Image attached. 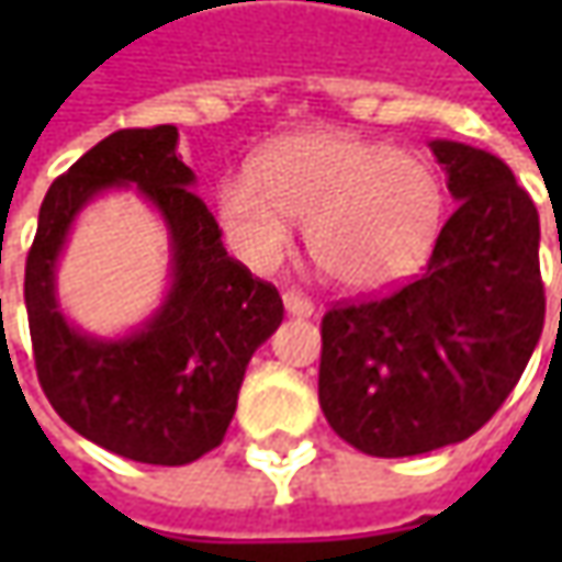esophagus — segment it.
<instances>
[{"label":"esophagus","instance_id":"esophagus-1","mask_svg":"<svg viewBox=\"0 0 562 562\" xmlns=\"http://www.w3.org/2000/svg\"><path fill=\"white\" fill-rule=\"evenodd\" d=\"M284 310L300 318H310L315 313V303L303 291H288L284 293Z\"/></svg>","mask_w":562,"mask_h":562}]
</instances>
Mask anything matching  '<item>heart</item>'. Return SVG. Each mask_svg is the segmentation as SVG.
I'll list each match as a JSON object with an SVG mask.
<instances>
[{
  "label": "heart",
  "mask_w": 562,
  "mask_h": 562,
  "mask_svg": "<svg viewBox=\"0 0 562 562\" xmlns=\"http://www.w3.org/2000/svg\"><path fill=\"white\" fill-rule=\"evenodd\" d=\"M218 212L252 266H274L306 227L315 269L347 291L391 288L425 262L441 227L443 193L431 165L340 131L271 143L252 175L222 184Z\"/></svg>",
  "instance_id": "heart-1"
}]
</instances>
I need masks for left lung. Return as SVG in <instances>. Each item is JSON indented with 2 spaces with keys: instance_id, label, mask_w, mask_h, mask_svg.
<instances>
[{
  "instance_id": "left-lung-1",
  "label": "left lung",
  "mask_w": 562,
  "mask_h": 562,
  "mask_svg": "<svg viewBox=\"0 0 562 562\" xmlns=\"http://www.w3.org/2000/svg\"><path fill=\"white\" fill-rule=\"evenodd\" d=\"M431 153L460 205L425 271L322 318V413L369 457H416L475 435L516 387L544 328L531 196L485 149L435 140Z\"/></svg>"
}]
</instances>
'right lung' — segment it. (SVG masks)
Wrapping results in <instances>:
<instances>
[{
  "mask_svg": "<svg viewBox=\"0 0 562 562\" xmlns=\"http://www.w3.org/2000/svg\"><path fill=\"white\" fill-rule=\"evenodd\" d=\"M193 181L175 124L109 134L53 181L24 269L33 362L53 409L87 441L149 465H187L222 443L249 357L284 318L269 281L227 256ZM131 183L169 225L172 288L143 329L105 341L60 315L54 262L76 212Z\"/></svg>",
  "mask_w": 562,
  "mask_h": 562,
  "instance_id": "obj_1",
  "label": "right lung"
}]
</instances>
